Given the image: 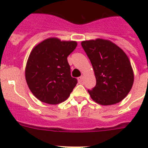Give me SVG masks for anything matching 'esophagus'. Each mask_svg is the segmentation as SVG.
<instances>
[{
	"label": "esophagus",
	"mask_w": 148,
	"mask_h": 148,
	"mask_svg": "<svg viewBox=\"0 0 148 148\" xmlns=\"http://www.w3.org/2000/svg\"><path fill=\"white\" fill-rule=\"evenodd\" d=\"M84 75H82V76L78 78V82H80V83H82V82H84Z\"/></svg>",
	"instance_id": "34e87169"
}]
</instances>
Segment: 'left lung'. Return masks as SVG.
Listing matches in <instances>:
<instances>
[{
    "instance_id": "8db88e82",
    "label": "left lung",
    "mask_w": 148,
    "mask_h": 148,
    "mask_svg": "<svg viewBox=\"0 0 148 148\" xmlns=\"http://www.w3.org/2000/svg\"><path fill=\"white\" fill-rule=\"evenodd\" d=\"M82 46L92 64L96 85L88 90L90 97L101 105H112L126 97L134 75L126 53L109 40H84Z\"/></svg>"
}]
</instances>
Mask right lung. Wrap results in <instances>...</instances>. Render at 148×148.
Here are the masks:
<instances>
[{"label": "right lung", "instance_id": "1", "mask_svg": "<svg viewBox=\"0 0 148 148\" xmlns=\"http://www.w3.org/2000/svg\"><path fill=\"white\" fill-rule=\"evenodd\" d=\"M77 47L74 40L49 38L31 51L25 69L30 91L42 102L58 104L70 96L77 84L70 75L67 56Z\"/></svg>", "mask_w": 148, "mask_h": 148}]
</instances>
